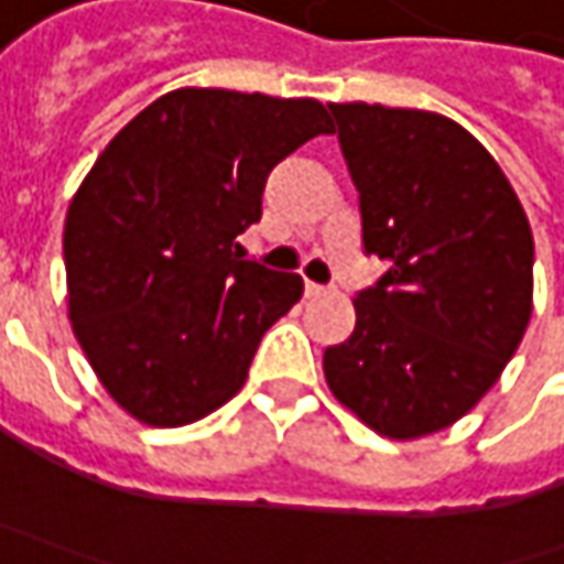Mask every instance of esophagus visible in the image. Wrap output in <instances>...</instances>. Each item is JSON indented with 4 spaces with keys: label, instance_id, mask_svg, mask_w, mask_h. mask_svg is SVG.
<instances>
[{
    "label": "esophagus",
    "instance_id": "1",
    "mask_svg": "<svg viewBox=\"0 0 564 564\" xmlns=\"http://www.w3.org/2000/svg\"><path fill=\"white\" fill-rule=\"evenodd\" d=\"M304 294H307V297H319V294H326V289L316 285V282H307V285H304Z\"/></svg>",
    "mask_w": 564,
    "mask_h": 564
}]
</instances>
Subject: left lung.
<instances>
[{"label": "left lung", "instance_id": "8db88e82", "mask_svg": "<svg viewBox=\"0 0 564 564\" xmlns=\"http://www.w3.org/2000/svg\"><path fill=\"white\" fill-rule=\"evenodd\" d=\"M360 194L364 250L389 263L355 297L323 373L379 436L445 430L492 389L533 311V235L487 147L458 121L329 102Z\"/></svg>", "mask_w": 564, "mask_h": 564}]
</instances>
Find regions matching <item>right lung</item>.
Masks as SVG:
<instances>
[{
	"label": "right lung",
	"mask_w": 564,
	"mask_h": 564,
	"mask_svg": "<svg viewBox=\"0 0 564 564\" xmlns=\"http://www.w3.org/2000/svg\"><path fill=\"white\" fill-rule=\"evenodd\" d=\"M333 134L323 102L182 87L128 121L65 219L68 316L102 389L150 426H185L248 379L304 294L241 260L272 165Z\"/></svg>",
	"instance_id": "right-lung-1"
}]
</instances>
